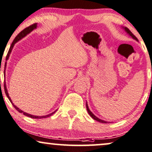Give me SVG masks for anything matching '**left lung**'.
<instances>
[{"label":"left lung","instance_id":"obj_1","mask_svg":"<svg viewBox=\"0 0 152 152\" xmlns=\"http://www.w3.org/2000/svg\"><path fill=\"white\" fill-rule=\"evenodd\" d=\"M124 29H125V30L126 31V32H127V33L129 35H130V36L132 37L133 38V39L136 40V41H138V39H137V38L136 37H135V36L134 35V34H133L132 33L131 31L129 30V29L127 28V27H124ZM86 109H87L88 113V114L90 115V116H91V118H92L93 119H94L95 120H96V121H98V122H101V123H107V122H106V121H104V120H100V119H99L98 118H97V117H96V115H94L93 114V113H92V112H91V111L90 110H89V108H88V104H87V103H86Z\"/></svg>","mask_w":152,"mask_h":152}]
</instances>
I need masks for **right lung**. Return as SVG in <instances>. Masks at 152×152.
I'll return each mask as SVG.
<instances>
[{
	"instance_id": "right-lung-1",
	"label": "right lung",
	"mask_w": 152,
	"mask_h": 152,
	"mask_svg": "<svg viewBox=\"0 0 152 152\" xmlns=\"http://www.w3.org/2000/svg\"><path fill=\"white\" fill-rule=\"evenodd\" d=\"M37 23H34V24H33V25H30V26H29V27H26V28L24 29V30H23V31H21V32H20V33L18 34L17 36H16V37L15 38V39L13 40V42H12V43L11 44V46H10V49H9V51H8V54H7V56H6V61H7V60L8 59L9 56H10V53H11V51H12V48H13V47H14V45H15V44L16 42H17L18 41H19L20 39H21L22 38L26 36L27 34H29V33H30V32H32V31L34 29H36V28H37ZM5 66H6V62H5ZM4 88H5V94H6V96H7V97H8V98L9 99V100H10V101L11 102V103L12 104V105L14 106L16 110H18V112H19V113H23V115H25V116H27V117H29V118H34V119L46 118H48V117H50L51 115H52L54 114V113H55L56 111V110H55V111H54V112H53V113H51V114H49V115H44V116H35V115H32L28 114V113H27L24 112V111H23V110H21L20 109L18 108V107H17V106H15V105H14L13 103H12V100H11V99H10V96H9L8 93V91H7L6 86H5V83L4 84Z\"/></svg>"
}]
</instances>
